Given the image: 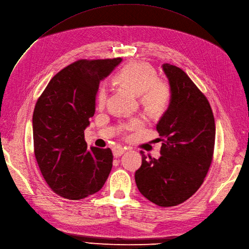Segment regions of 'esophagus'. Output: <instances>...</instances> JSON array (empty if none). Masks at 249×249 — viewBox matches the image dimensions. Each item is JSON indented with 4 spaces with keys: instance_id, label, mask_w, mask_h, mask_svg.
<instances>
[{
    "instance_id": "34e87169",
    "label": "esophagus",
    "mask_w": 249,
    "mask_h": 249,
    "mask_svg": "<svg viewBox=\"0 0 249 249\" xmlns=\"http://www.w3.org/2000/svg\"><path fill=\"white\" fill-rule=\"evenodd\" d=\"M124 151H125V149L123 147L117 146V147H115L113 149V155H114L115 158H119V157H121L124 154Z\"/></svg>"
}]
</instances>
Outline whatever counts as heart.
Listing matches in <instances>:
<instances>
[{"mask_svg":"<svg viewBox=\"0 0 249 249\" xmlns=\"http://www.w3.org/2000/svg\"><path fill=\"white\" fill-rule=\"evenodd\" d=\"M117 83L136 95H140V102L150 115L163 113L171 100L169 84L157 78V72L150 64L142 61H133L123 67L116 76ZM107 96V89L101 85L98 91V104L104 107ZM142 126V121L135 119L128 123L125 128L133 130Z\"/></svg>","mask_w":249,"mask_h":249,"instance_id":"obj_1","label":"heart"}]
</instances>
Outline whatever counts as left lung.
<instances>
[{"label": "left lung", "instance_id": "8db88e82", "mask_svg": "<svg viewBox=\"0 0 249 249\" xmlns=\"http://www.w3.org/2000/svg\"><path fill=\"white\" fill-rule=\"evenodd\" d=\"M171 100L157 124L163 142L160 157L142 154L135 172L136 186L149 201L174 207L197 191L210 169L215 136L214 119L207 98L182 69L163 64Z\"/></svg>", "mask_w": 249, "mask_h": 249}]
</instances>
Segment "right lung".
I'll return each mask as SVG.
<instances>
[{
	"instance_id": "obj_1",
	"label": "right lung",
	"mask_w": 249,
	"mask_h": 249,
	"mask_svg": "<svg viewBox=\"0 0 249 249\" xmlns=\"http://www.w3.org/2000/svg\"><path fill=\"white\" fill-rule=\"evenodd\" d=\"M121 58L79 60L61 70L36 102L32 129L39 170L58 196L77 200L98 192L113 166L110 148L90 146L84 130L95 112L100 81Z\"/></svg>"
}]
</instances>
